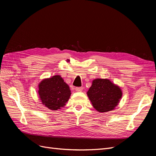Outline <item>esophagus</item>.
I'll use <instances>...</instances> for the list:
<instances>
[{
	"mask_svg": "<svg viewBox=\"0 0 156 156\" xmlns=\"http://www.w3.org/2000/svg\"><path fill=\"white\" fill-rule=\"evenodd\" d=\"M83 87H76L75 88V90L77 92H81V91H83Z\"/></svg>",
	"mask_w": 156,
	"mask_h": 156,
	"instance_id": "obj_1",
	"label": "esophagus"
}]
</instances>
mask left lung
Here are the masks:
<instances>
[{
    "instance_id": "1",
    "label": "left lung",
    "mask_w": 156,
    "mask_h": 156,
    "mask_svg": "<svg viewBox=\"0 0 156 156\" xmlns=\"http://www.w3.org/2000/svg\"><path fill=\"white\" fill-rule=\"evenodd\" d=\"M93 107L98 112H106L118 105L122 96L121 88L106 79H96L87 92Z\"/></svg>"
}]
</instances>
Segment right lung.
<instances>
[{
  "label": "right lung",
  "instance_id": "obj_1",
  "mask_svg": "<svg viewBox=\"0 0 156 156\" xmlns=\"http://www.w3.org/2000/svg\"><path fill=\"white\" fill-rule=\"evenodd\" d=\"M38 94L42 104L52 111L63 107L71 95L68 84L60 75L45 79L38 84Z\"/></svg>",
  "mask_w": 156,
  "mask_h": 156
}]
</instances>
